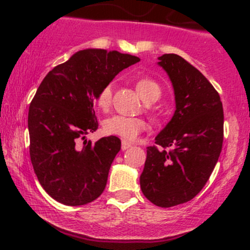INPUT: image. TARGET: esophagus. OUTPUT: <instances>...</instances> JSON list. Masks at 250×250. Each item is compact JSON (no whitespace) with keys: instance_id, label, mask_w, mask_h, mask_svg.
Instances as JSON below:
<instances>
[{"instance_id":"1","label":"esophagus","mask_w":250,"mask_h":250,"mask_svg":"<svg viewBox=\"0 0 250 250\" xmlns=\"http://www.w3.org/2000/svg\"><path fill=\"white\" fill-rule=\"evenodd\" d=\"M130 147H131V143L128 142V141H125V140H123L122 145H121L122 150H127V149H129Z\"/></svg>"}]
</instances>
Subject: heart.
Segmentation results:
<instances>
[{
    "label": "heart",
    "instance_id": "1",
    "mask_svg": "<svg viewBox=\"0 0 250 250\" xmlns=\"http://www.w3.org/2000/svg\"><path fill=\"white\" fill-rule=\"evenodd\" d=\"M135 88L139 95L146 103H154L161 97L162 89L161 85L156 80L151 79L149 76H142L135 81ZM113 99V89L111 84L104 85L99 94L96 95V104L102 110H108L111 104ZM146 111L153 119H157L159 113L154 108L147 107ZM147 128V123L141 117H128L122 115H113L108 117L103 122V130L108 135H115L125 140H135L137 135L141 134Z\"/></svg>",
    "mask_w": 250,
    "mask_h": 250
}]
</instances>
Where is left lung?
Listing matches in <instances>:
<instances>
[{
  "label": "left lung",
  "mask_w": 250,
  "mask_h": 250,
  "mask_svg": "<svg viewBox=\"0 0 250 250\" xmlns=\"http://www.w3.org/2000/svg\"><path fill=\"white\" fill-rule=\"evenodd\" d=\"M175 91L173 119L147 148L140 185L147 199L162 208L182 205L202 190L223 143V107L210 82L176 54L159 57Z\"/></svg>",
  "instance_id": "8db88e82"
}]
</instances>
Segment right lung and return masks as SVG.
Masks as SVG:
<instances>
[{"mask_svg":"<svg viewBox=\"0 0 250 250\" xmlns=\"http://www.w3.org/2000/svg\"><path fill=\"white\" fill-rule=\"evenodd\" d=\"M139 57L104 49L77 51L47 74L31 100L28 129L31 165L39 182L65 206H82L104 190L121 141L84 135L99 128L94 101L99 91Z\"/></svg>","mask_w":250,"mask_h":250,"instance_id":"1","label":"right lung"}]
</instances>
